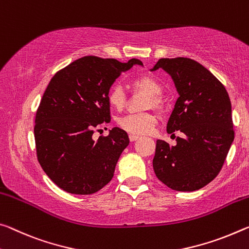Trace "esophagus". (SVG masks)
<instances>
[{"instance_id":"34e87169","label":"esophagus","mask_w":249,"mask_h":249,"mask_svg":"<svg viewBox=\"0 0 249 249\" xmlns=\"http://www.w3.org/2000/svg\"><path fill=\"white\" fill-rule=\"evenodd\" d=\"M140 136L139 135H134V134H129V141L131 142H135L136 140H139Z\"/></svg>"}]
</instances>
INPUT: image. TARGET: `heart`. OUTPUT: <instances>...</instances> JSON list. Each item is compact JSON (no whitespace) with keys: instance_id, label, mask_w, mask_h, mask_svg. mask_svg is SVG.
Here are the masks:
<instances>
[{"instance_id":"b5f03b06","label":"heart","mask_w":249,"mask_h":249,"mask_svg":"<svg viewBox=\"0 0 249 249\" xmlns=\"http://www.w3.org/2000/svg\"><path fill=\"white\" fill-rule=\"evenodd\" d=\"M134 89L140 90L147 94L149 100L147 101L146 107L160 108L163 105V98H161V92L163 86L151 75H141V76L134 78L132 82ZM108 104L113 108L121 110L124 108L126 104V93L120 85L113 86L107 94ZM118 126L124 131L143 135V134H149L153 132L157 124V117L153 113H142V114H129V115L118 118Z\"/></svg>"}]
</instances>
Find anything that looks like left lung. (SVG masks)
Here are the masks:
<instances>
[{"instance_id": "8db88e82", "label": "left lung", "mask_w": 249, "mask_h": 249, "mask_svg": "<svg viewBox=\"0 0 249 249\" xmlns=\"http://www.w3.org/2000/svg\"><path fill=\"white\" fill-rule=\"evenodd\" d=\"M171 75L179 94L167 133L184 134L169 146L157 140L154 172L161 183L178 192H194L218 175L234 141L231 104L226 89L192 58H160L152 71Z\"/></svg>"}]
</instances>
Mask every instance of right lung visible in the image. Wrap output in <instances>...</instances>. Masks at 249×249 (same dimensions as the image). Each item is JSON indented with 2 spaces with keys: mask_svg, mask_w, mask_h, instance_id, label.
<instances>
[{
  "mask_svg": "<svg viewBox=\"0 0 249 249\" xmlns=\"http://www.w3.org/2000/svg\"><path fill=\"white\" fill-rule=\"evenodd\" d=\"M132 58L84 56L54 75L36 110L35 146L39 165L63 191L94 194L107 185L122 152L129 143L127 133L114 127L107 136L93 139L100 126L109 123L107 94Z\"/></svg>",
  "mask_w": 249,
  "mask_h": 249,
  "instance_id": "1",
  "label": "right lung"
}]
</instances>
